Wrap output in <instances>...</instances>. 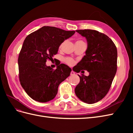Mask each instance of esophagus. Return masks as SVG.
I'll list each match as a JSON object with an SVG mask.
<instances>
[{
    "label": "esophagus",
    "instance_id": "1",
    "mask_svg": "<svg viewBox=\"0 0 133 133\" xmlns=\"http://www.w3.org/2000/svg\"><path fill=\"white\" fill-rule=\"evenodd\" d=\"M70 75H75V72H74V71L72 70V71H71V73H70Z\"/></svg>",
    "mask_w": 133,
    "mask_h": 133
}]
</instances>
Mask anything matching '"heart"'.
I'll return each instance as SVG.
<instances>
[{"label": "heart", "mask_w": 133, "mask_h": 133, "mask_svg": "<svg viewBox=\"0 0 133 133\" xmlns=\"http://www.w3.org/2000/svg\"><path fill=\"white\" fill-rule=\"evenodd\" d=\"M62 45H63V44H62L61 45H60V48H61L62 46ZM64 60H65V63L66 64H68V65H73V64L75 63L74 62V60L72 58H66L65 59H64Z\"/></svg>", "instance_id": "b5f03b06"}]
</instances>
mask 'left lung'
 I'll list each match as a JSON object with an SVG mask.
<instances>
[{"label":"left lung","instance_id":"1","mask_svg":"<svg viewBox=\"0 0 133 133\" xmlns=\"http://www.w3.org/2000/svg\"><path fill=\"white\" fill-rule=\"evenodd\" d=\"M76 31L86 38L88 48L74 71L79 73L84 69L89 75H78L80 82L75 92L83 102L93 104L102 100L110 89L117 70V49L112 40L100 32L91 29Z\"/></svg>","mask_w":133,"mask_h":133}]
</instances>
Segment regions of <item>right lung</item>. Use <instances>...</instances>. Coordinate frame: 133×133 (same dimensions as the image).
<instances>
[{"label":"right lung","mask_w":133,"mask_h":133,"mask_svg":"<svg viewBox=\"0 0 133 133\" xmlns=\"http://www.w3.org/2000/svg\"><path fill=\"white\" fill-rule=\"evenodd\" d=\"M75 33L44 26L25 39L18 60L19 78L23 89L35 101L45 103L53 99L59 84L70 75L71 69L65 64L54 70L45 63L53 59L60 44Z\"/></svg>","instance_id":"add662e5"}]
</instances>
